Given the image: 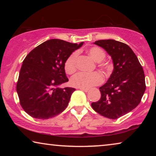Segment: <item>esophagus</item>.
Returning <instances> with one entry per match:
<instances>
[{
	"label": "esophagus",
	"mask_w": 156,
	"mask_h": 156,
	"mask_svg": "<svg viewBox=\"0 0 156 156\" xmlns=\"http://www.w3.org/2000/svg\"><path fill=\"white\" fill-rule=\"evenodd\" d=\"M80 90H82L83 91H84V92H88L89 91V89H84V88H80Z\"/></svg>",
	"instance_id": "34e87169"
}]
</instances>
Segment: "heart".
Returning a JSON list of instances; mask_svg holds the SVG:
<instances>
[{
    "instance_id": "obj_1",
    "label": "heart",
    "mask_w": 156,
    "mask_h": 156,
    "mask_svg": "<svg viewBox=\"0 0 156 156\" xmlns=\"http://www.w3.org/2000/svg\"><path fill=\"white\" fill-rule=\"evenodd\" d=\"M87 52L96 62L100 69L105 72L110 70V67L107 63L102 61L106 57V52L99 47H91L87 50ZM78 52H73L69 55L65 62V69L69 74H72L76 72L77 69ZM104 77L99 72H94L91 73L80 72L72 76L70 80L72 86L77 88L89 89L90 87L99 85L103 82Z\"/></svg>"
}]
</instances>
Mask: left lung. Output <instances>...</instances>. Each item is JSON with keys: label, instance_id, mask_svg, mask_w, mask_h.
Listing matches in <instances>:
<instances>
[{"label": "left lung", "instance_id": "obj_1", "mask_svg": "<svg viewBox=\"0 0 156 156\" xmlns=\"http://www.w3.org/2000/svg\"><path fill=\"white\" fill-rule=\"evenodd\" d=\"M111 55L114 71L108 82L100 87L101 98L91 107L101 116L116 119L135 108L146 90L144 69L131 48L114 40L94 42Z\"/></svg>", "mask_w": 156, "mask_h": 156}]
</instances>
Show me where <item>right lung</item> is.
<instances>
[{
  "label": "right lung",
  "mask_w": 156,
  "mask_h": 156,
  "mask_svg": "<svg viewBox=\"0 0 156 156\" xmlns=\"http://www.w3.org/2000/svg\"><path fill=\"white\" fill-rule=\"evenodd\" d=\"M82 44L49 40L25 57L16 91L20 106L27 114L35 119H48L67 108L75 89L59 86L69 81L65 70L66 59Z\"/></svg>",
  "instance_id": "obj_1"
}]
</instances>
